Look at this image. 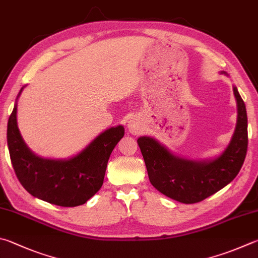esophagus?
I'll return each mask as SVG.
<instances>
[{"instance_id": "esophagus-1", "label": "esophagus", "mask_w": 258, "mask_h": 258, "mask_svg": "<svg viewBox=\"0 0 258 258\" xmlns=\"http://www.w3.org/2000/svg\"><path fill=\"white\" fill-rule=\"evenodd\" d=\"M128 132L133 135H139L142 131V126L138 118H131L127 123Z\"/></svg>"}]
</instances>
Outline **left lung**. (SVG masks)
<instances>
[{"instance_id":"left-lung-1","label":"left lung","mask_w":258,"mask_h":258,"mask_svg":"<svg viewBox=\"0 0 258 258\" xmlns=\"http://www.w3.org/2000/svg\"><path fill=\"white\" fill-rule=\"evenodd\" d=\"M220 74L229 77L224 71ZM232 89L237 102V123L231 140L218 156L188 159L177 156L151 137L138 139L150 182L160 193L180 203H198L235 179L245 161L248 133L245 102L235 84Z\"/></svg>"}]
</instances>
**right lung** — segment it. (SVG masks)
Wrapping results in <instances>:
<instances>
[{
	"mask_svg": "<svg viewBox=\"0 0 258 258\" xmlns=\"http://www.w3.org/2000/svg\"><path fill=\"white\" fill-rule=\"evenodd\" d=\"M19 91L8 121V147L13 169L28 193L58 207H78L91 199L104 182L108 159L124 137V126L105 130L80 152L68 159L37 156L28 148L18 127Z\"/></svg>",
	"mask_w": 258,
	"mask_h": 258,
	"instance_id": "obj_1",
	"label": "right lung"
}]
</instances>
